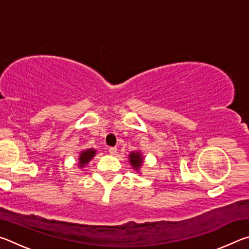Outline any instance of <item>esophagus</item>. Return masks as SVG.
Masks as SVG:
<instances>
[{
	"instance_id": "esophagus-1",
	"label": "esophagus",
	"mask_w": 249,
	"mask_h": 249,
	"mask_svg": "<svg viewBox=\"0 0 249 249\" xmlns=\"http://www.w3.org/2000/svg\"><path fill=\"white\" fill-rule=\"evenodd\" d=\"M116 151H117L116 147H109V148H108V153H109V155H112V156H114L116 154Z\"/></svg>"
}]
</instances>
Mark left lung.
<instances>
[{
    "label": "left lung",
    "instance_id": "left-lung-1",
    "mask_svg": "<svg viewBox=\"0 0 249 249\" xmlns=\"http://www.w3.org/2000/svg\"><path fill=\"white\" fill-rule=\"evenodd\" d=\"M128 162L136 172L141 171V168L144 165V156L141 150H134L128 154Z\"/></svg>",
    "mask_w": 249,
    "mask_h": 249
}]
</instances>
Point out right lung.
<instances>
[{
    "instance_id": "add662e5",
    "label": "right lung",
    "mask_w": 249,
    "mask_h": 249,
    "mask_svg": "<svg viewBox=\"0 0 249 249\" xmlns=\"http://www.w3.org/2000/svg\"><path fill=\"white\" fill-rule=\"evenodd\" d=\"M95 155H96V149L94 148H88L80 151L79 157H78V162H77L80 169H82V168L86 167L88 163L93 159Z\"/></svg>"
}]
</instances>
